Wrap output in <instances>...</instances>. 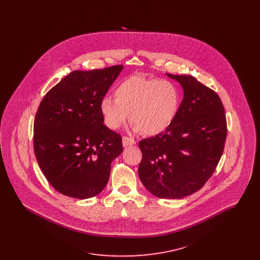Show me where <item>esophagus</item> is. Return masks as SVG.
Returning <instances> with one entry per match:
<instances>
[{
    "label": "esophagus",
    "mask_w": 260,
    "mask_h": 260,
    "mask_svg": "<svg viewBox=\"0 0 260 260\" xmlns=\"http://www.w3.org/2000/svg\"><path fill=\"white\" fill-rule=\"evenodd\" d=\"M136 143V141L134 138H131V137H127V136H124L123 137V145H124V147L135 145Z\"/></svg>",
    "instance_id": "obj_1"
}]
</instances>
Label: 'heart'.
Returning a JSON list of instances; mask_svg holds the SVG:
<instances>
[{
  "label": "heart",
  "instance_id": "heart-1",
  "mask_svg": "<svg viewBox=\"0 0 260 260\" xmlns=\"http://www.w3.org/2000/svg\"><path fill=\"white\" fill-rule=\"evenodd\" d=\"M115 99L105 96L100 101L103 122L110 129H118L129 121L135 132L157 136L173 124L180 104L175 85L168 80L132 76L114 90Z\"/></svg>",
  "mask_w": 260,
  "mask_h": 260
}]
</instances>
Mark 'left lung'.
Segmentation results:
<instances>
[{
	"mask_svg": "<svg viewBox=\"0 0 260 260\" xmlns=\"http://www.w3.org/2000/svg\"><path fill=\"white\" fill-rule=\"evenodd\" d=\"M184 98L164 133L142 139L138 175L151 194L181 199L200 190L214 173L227 136L225 110L218 94L193 76L167 74Z\"/></svg>",
	"mask_w": 260,
	"mask_h": 260,
	"instance_id": "left-lung-1",
	"label": "left lung"
}]
</instances>
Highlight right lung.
Listing matches in <instances>:
<instances>
[{
    "label": "right lung",
    "mask_w": 260,
    "mask_h": 260,
    "mask_svg": "<svg viewBox=\"0 0 260 260\" xmlns=\"http://www.w3.org/2000/svg\"><path fill=\"white\" fill-rule=\"evenodd\" d=\"M115 65L73 71L48 91L34 121V152L41 171L65 196L88 199L107 184L122 136L103 124L100 101L123 70Z\"/></svg>",
    "instance_id": "1"
}]
</instances>
